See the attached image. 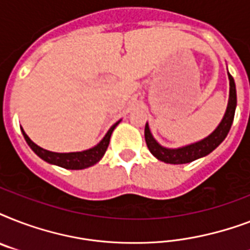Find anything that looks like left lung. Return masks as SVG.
I'll list each match as a JSON object with an SVG mask.
<instances>
[{"instance_id":"left-lung-1","label":"left lung","mask_w":250,"mask_h":250,"mask_svg":"<svg viewBox=\"0 0 250 250\" xmlns=\"http://www.w3.org/2000/svg\"><path fill=\"white\" fill-rule=\"evenodd\" d=\"M229 96L226 113L217 128L214 129L213 132L210 133L209 136H206L205 139L196 141V143H192L189 145H184V146H180V148H166V146H162L153 137L148 123L145 125V141H146V145H148L150 153L156 157L157 160L162 161L165 164L171 165L189 164L192 161H196L198 158L208 156L217 146H219V144L225 140L226 136L229 135V129H231L233 117H235V110H236L237 106L236 85H235V80H233L229 72Z\"/></svg>"}]
</instances>
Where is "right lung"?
<instances>
[{"label": "right lung", "mask_w": 250, "mask_h": 250, "mask_svg": "<svg viewBox=\"0 0 250 250\" xmlns=\"http://www.w3.org/2000/svg\"><path fill=\"white\" fill-rule=\"evenodd\" d=\"M121 123V121H118L117 123H114L110 129L107 131L104 139H102L97 145H94L93 148L86 149L83 152H71V153H57V152H50L46 149H42L41 146L36 145L33 143L27 133L24 132V129L21 128V133L24 136L27 144L29 145V148L32 149L33 152L36 153L37 156L40 157L41 160H44L45 162H48L50 165H56V166L63 167L67 170H83L86 167H90L96 165L98 161L101 160L104 154H105L106 149L109 146L110 137L113 133L114 128Z\"/></svg>", "instance_id": "obj_1"}]
</instances>
